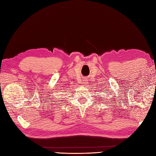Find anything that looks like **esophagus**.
<instances>
[{"instance_id":"34e87169","label":"esophagus","mask_w":156,"mask_h":156,"mask_svg":"<svg viewBox=\"0 0 156 156\" xmlns=\"http://www.w3.org/2000/svg\"><path fill=\"white\" fill-rule=\"evenodd\" d=\"M87 80H86V79H84V83H87V82H87Z\"/></svg>"}]
</instances>
